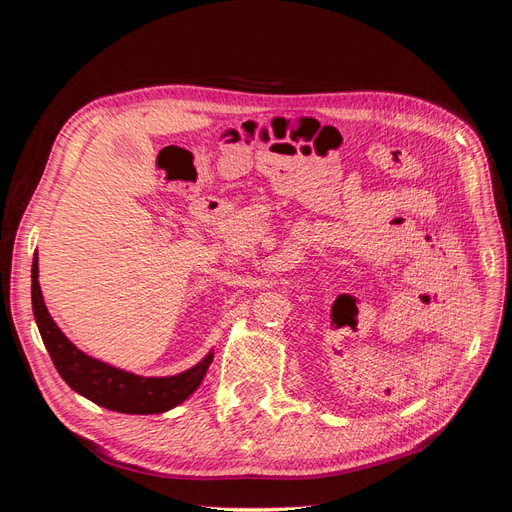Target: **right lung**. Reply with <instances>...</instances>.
Listing matches in <instances>:
<instances>
[{
    "mask_svg": "<svg viewBox=\"0 0 512 512\" xmlns=\"http://www.w3.org/2000/svg\"><path fill=\"white\" fill-rule=\"evenodd\" d=\"M32 307L42 342L59 376L72 391L108 410L123 414H160L175 408L198 389L213 361V352H209L198 365L177 376L143 378L91 359L61 333L46 309L38 282V254H34L32 265Z\"/></svg>",
    "mask_w": 512,
    "mask_h": 512,
    "instance_id": "1",
    "label": "right lung"
}]
</instances>
